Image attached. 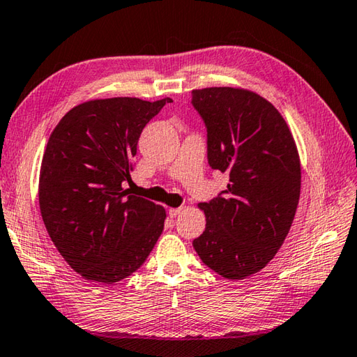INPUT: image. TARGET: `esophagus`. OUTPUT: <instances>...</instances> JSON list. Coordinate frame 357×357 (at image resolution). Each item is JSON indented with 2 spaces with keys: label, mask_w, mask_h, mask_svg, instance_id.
<instances>
[{
  "label": "esophagus",
  "mask_w": 357,
  "mask_h": 357,
  "mask_svg": "<svg viewBox=\"0 0 357 357\" xmlns=\"http://www.w3.org/2000/svg\"><path fill=\"white\" fill-rule=\"evenodd\" d=\"M183 210V207H178V208H169V211H167V213H169V218H172V220H174V218H177L178 215H180V211H182Z\"/></svg>",
  "instance_id": "34e87169"
}]
</instances>
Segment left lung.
<instances>
[{
  "instance_id": "8db88e82",
  "label": "left lung",
  "mask_w": 357,
  "mask_h": 357,
  "mask_svg": "<svg viewBox=\"0 0 357 357\" xmlns=\"http://www.w3.org/2000/svg\"><path fill=\"white\" fill-rule=\"evenodd\" d=\"M191 103L207 128L208 165L230 182L199 204L207 224L192 246L220 276L246 279L270 264L291 227L301 191L296 144L280 112L252 91L205 87Z\"/></svg>"
}]
</instances>
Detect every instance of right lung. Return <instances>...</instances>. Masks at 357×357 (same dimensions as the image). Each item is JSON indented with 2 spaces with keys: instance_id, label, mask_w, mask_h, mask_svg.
Instances as JSON below:
<instances>
[{
  "instance_id": "1",
  "label": "right lung",
  "mask_w": 357,
  "mask_h": 357,
  "mask_svg": "<svg viewBox=\"0 0 357 357\" xmlns=\"http://www.w3.org/2000/svg\"><path fill=\"white\" fill-rule=\"evenodd\" d=\"M171 102L89 100L50 135L39 177L42 220L59 254L87 280L114 284L130 276L160 238L165 208L123 186L144 127Z\"/></svg>"
}]
</instances>
